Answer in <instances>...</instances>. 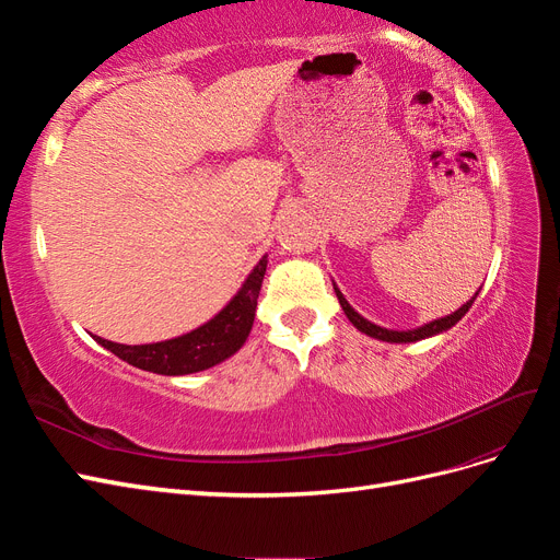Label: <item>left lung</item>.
Listing matches in <instances>:
<instances>
[{"label":"left lung","instance_id":"obj_1","mask_svg":"<svg viewBox=\"0 0 560 560\" xmlns=\"http://www.w3.org/2000/svg\"><path fill=\"white\" fill-rule=\"evenodd\" d=\"M334 292H336V296H338V303H341L343 313H346L348 319L352 322V327L360 329L362 334H366V336H371V338H378V341H385V343H416V341H422V338H432V336H436V334L448 331L451 327H455L457 322H460V319L465 317V313L471 308L474 299H477V294H479V292L474 294L467 303H463L460 308H457V311L451 313V315H446V317L432 319V322H428V325L416 327V329L397 331V329H385V327H381V325H374V322H369L366 317H362L358 311H354V308L350 306L348 299H346V296L341 294V290H338V287H336V282H334Z\"/></svg>","mask_w":560,"mask_h":560}]
</instances>
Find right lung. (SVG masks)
<instances>
[{
    "label": "right lung",
    "instance_id": "add662e5",
    "mask_svg": "<svg viewBox=\"0 0 560 560\" xmlns=\"http://www.w3.org/2000/svg\"><path fill=\"white\" fill-rule=\"evenodd\" d=\"M266 264L268 259L261 257L226 306L212 319H208L206 325L196 327L189 334L144 346H124L100 336L93 338L124 362L144 371H154V374L161 376L198 374V371L222 364L245 346L252 331L259 290L266 276Z\"/></svg>",
    "mask_w": 560,
    "mask_h": 560
}]
</instances>
